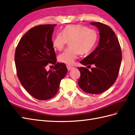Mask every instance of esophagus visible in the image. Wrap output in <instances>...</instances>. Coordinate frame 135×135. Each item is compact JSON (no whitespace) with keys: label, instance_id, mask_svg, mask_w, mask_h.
<instances>
[{"label":"esophagus","instance_id":"34e87169","mask_svg":"<svg viewBox=\"0 0 135 135\" xmlns=\"http://www.w3.org/2000/svg\"><path fill=\"white\" fill-rule=\"evenodd\" d=\"M67 68L68 71H70V70H73V69H74L75 67H72V66H71V65H67Z\"/></svg>","mask_w":135,"mask_h":135}]
</instances>
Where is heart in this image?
Masks as SVG:
<instances>
[{
    "label": "heart",
    "instance_id": "b5f03b06",
    "mask_svg": "<svg viewBox=\"0 0 135 135\" xmlns=\"http://www.w3.org/2000/svg\"><path fill=\"white\" fill-rule=\"evenodd\" d=\"M98 37V32L94 30L81 25H70L65 26L61 33L56 35L52 44L55 49L61 51L69 41L70 47L59 55L58 60L61 63L72 64L79 54H88L92 50Z\"/></svg>",
    "mask_w": 135,
    "mask_h": 135
}]
</instances>
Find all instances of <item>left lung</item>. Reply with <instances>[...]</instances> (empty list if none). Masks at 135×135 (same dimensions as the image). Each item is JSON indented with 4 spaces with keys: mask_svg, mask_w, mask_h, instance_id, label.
Segmentation results:
<instances>
[{
    "mask_svg": "<svg viewBox=\"0 0 135 135\" xmlns=\"http://www.w3.org/2000/svg\"><path fill=\"white\" fill-rule=\"evenodd\" d=\"M90 23L98 28L100 40L95 50L80 61L83 65L91 67L93 64L94 67L91 70L78 67L80 72L78 85L86 93L100 94L111 87L118 76L122 50L118 39L110 27L100 22Z\"/></svg>",
    "mask_w": 135,
    "mask_h": 135,
    "instance_id": "left-lung-1",
    "label": "left lung"
}]
</instances>
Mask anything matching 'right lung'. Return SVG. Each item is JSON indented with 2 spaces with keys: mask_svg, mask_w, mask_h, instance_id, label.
I'll return each instance as SVG.
<instances>
[{
  "mask_svg": "<svg viewBox=\"0 0 135 135\" xmlns=\"http://www.w3.org/2000/svg\"><path fill=\"white\" fill-rule=\"evenodd\" d=\"M56 25L33 27L24 35L16 47L15 63L16 73L23 87L33 98L46 100L56 95L68 72L64 63H56L52 36ZM55 64L47 71L48 64Z\"/></svg>",
  "mask_w": 135,
  "mask_h": 135,
  "instance_id": "1",
  "label": "right lung"
}]
</instances>
